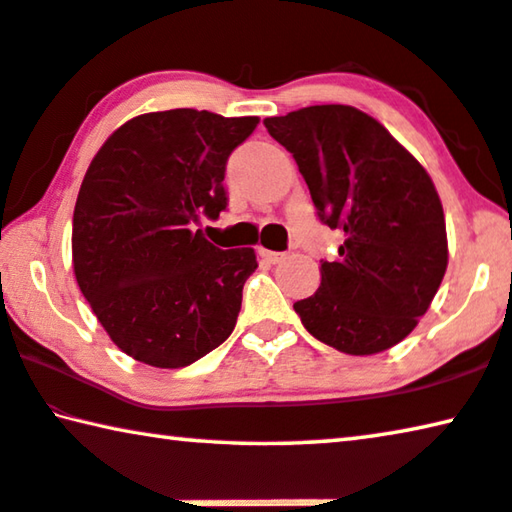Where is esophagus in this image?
Here are the masks:
<instances>
[{"mask_svg":"<svg viewBox=\"0 0 512 512\" xmlns=\"http://www.w3.org/2000/svg\"><path fill=\"white\" fill-rule=\"evenodd\" d=\"M258 254H261V258L263 261H267V263H281L283 258H286V254H283V251H270V249H258Z\"/></svg>","mask_w":512,"mask_h":512,"instance_id":"34e87169","label":"esophagus"}]
</instances>
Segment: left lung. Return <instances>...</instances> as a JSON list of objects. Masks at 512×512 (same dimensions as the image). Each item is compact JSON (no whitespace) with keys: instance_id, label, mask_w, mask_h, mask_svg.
Wrapping results in <instances>:
<instances>
[{"instance_id":"1","label":"left lung","mask_w":512,"mask_h":512,"mask_svg":"<svg viewBox=\"0 0 512 512\" xmlns=\"http://www.w3.org/2000/svg\"><path fill=\"white\" fill-rule=\"evenodd\" d=\"M293 153L322 224L341 229L320 288L293 304L302 325L345 355H375L412 332L448 263L446 222L428 171L382 123L350 105L265 119Z\"/></svg>"}]
</instances>
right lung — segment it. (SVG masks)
Segmentation results:
<instances>
[{
	"instance_id": "right-lung-1",
	"label": "right lung",
	"mask_w": 512,
	"mask_h": 512,
	"mask_svg": "<svg viewBox=\"0 0 512 512\" xmlns=\"http://www.w3.org/2000/svg\"><path fill=\"white\" fill-rule=\"evenodd\" d=\"M258 116L199 109L141 114L102 144L73 212V267L109 338L141 364L183 368L231 336L251 247L194 231L229 206L226 160Z\"/></svg>"
}]
</instances>
